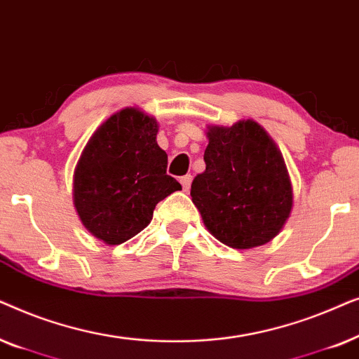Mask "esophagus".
<instances>
[{
  "instance_id": "obj_1",
  "label": "esophagus",
  "mask_w": 359,
  "mask_h": 359,
  "mask_svg": "<svg viewBox=\"0 0 359 359\" xmlns=\"http://www.w3.org/2000/svg\"><path fill=\"white\" fill-rule=\"evenodd\" d=\"M191 181H193V176L191 175H184L180 178V183H181V186H183V189L186 191V193H188L191 188Z\"/></svg>"
}]
</instances>
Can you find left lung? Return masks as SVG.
Instances as JSON below:
<instances>
[{
    "label": "left lung",
    "instance_id": "8db88e82",
    "mask_svg": "<svg viewBox=\"0 0 359 359\" xmlns=\"http://www.w3.org/2000/svg\"><path fill=\"white\" fill-rule=\"evenodd\" d=\"M205 170L191 198L205 229L230 248L268 243L292 210V186L281 150L253 119L208 126Z\"/></svg>",
    "mask_w": 359,
    "mask_h": 359
}]
</instances>
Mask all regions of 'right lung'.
Wrapping results in <instances>:
<instances>
[{"instance_id":"right-lung-1","label":"right lung","mask_w":359,"mask_h":359,"mask_svg":"<svg viewBox=\"0 0 359 359\" xmlns=\"http://www.w3.org/2000/svg\"><path fill=\"white\" fill-rule=\"evenodd\" d=\"M158 122L124 107L97 127L73 175V204L88 232L121 245L142 232L155 205L181 184L166 175L168 155L156 144Z\"/></svg>"}]
</instances>
